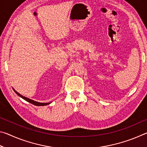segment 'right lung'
Wrapping results in <instances>:
<instances>
[{"mask_svg":"<svg viewBox=\"0 0 147 147\" xmlns=\"http://www.w3.org/2000/svg\"><path fill=\"white\" fill-rule=\"evenodd\" d=\"M13 91H14L15 92H16V94H17V95H18L19 96H20V97L22 98H23L24 100H25L26 101L28 102L31 103V104H34V105H35V106H46V105H48V104H50L51 103V102H48V103H42V102H36V101H35V100H32V99H30V98H28L25 97V96H23V95H22V94H21L20 93H19L18 92L16 91V90H15V89H14L13 88Z\"/></svg>","mask_w":147,"mask_h":147,"instance_id":"1","label":"right lung"}]
</instances>
